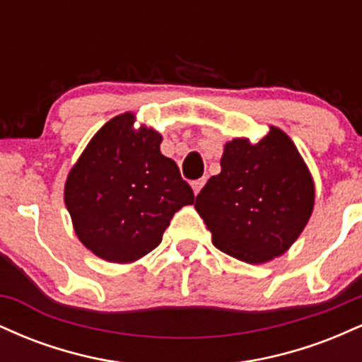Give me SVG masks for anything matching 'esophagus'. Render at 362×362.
I'll use <instances>...</instances> for the list:
<instances>
[{
	"label": "esophagus",
	"mask_w": 362,
	"mask_h": 362,
	"mask_svg": "<svg viewBox=\"0 0 362 362\" xmlns=\"http://www.w3.org/2000/svg\"><path fill=\"white\" fill-rule=\"evenodd\" d=\"M204 184H206V178H201V180L192 182V189H194V194L195 195L201 192V189H202V187H204Z\"/></svg>",
	"instance_id": "esophagus-1"
}]
</instances>
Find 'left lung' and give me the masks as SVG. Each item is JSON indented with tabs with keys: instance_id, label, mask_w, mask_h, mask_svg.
Segmentation results:
<instances>
[{
	"instance_id": "left-lung-1",
	"label": "left lung",
	"mask_w": 362,
	"mask_h": 362,
	"mask_svg": "<svg viewBox=\"0 0 362 362\" xmlns=\"http://www.w3.org/2000/svg\"><path fill=\"white\" fill-rule=\"evenodd\" d=\"M315 187L288 136L271 127L257 144L224 146L221 173L195 197L216 248L248 264L279 257L296 242L313 211Z\"/></svg>"
}]
</instances>
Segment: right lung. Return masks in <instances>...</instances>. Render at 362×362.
<instances>
[{
  "label": "right lung",
  "mask_w": 362,
  "mask_h": 362,
  "mask_svg": "<svg viewBox=\"0 0 362 362\" xmlns=\"http://www.w3.org/2000/svg\"><path fill=\"white\" fill-rule=\"evenodd\" d=\"M132 114L103 126L68 175L64 202L74 231L103 260H138L161 243L173 214L194 204L177 163L153 129L132 131Z\"/></svg>",
  "instance_id": "obj_1"
}]
</instances>
